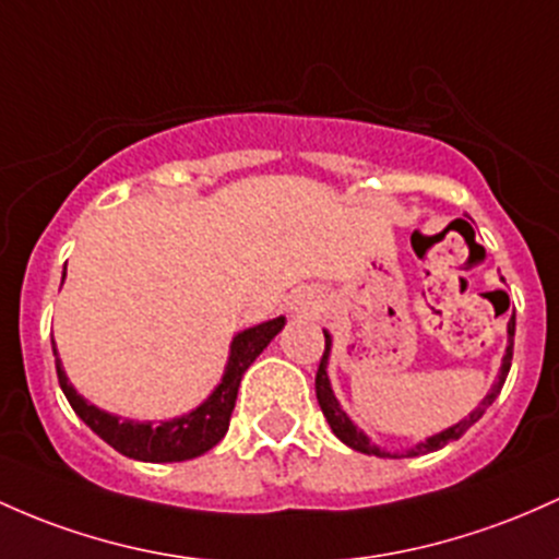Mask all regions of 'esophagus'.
I'll use <instances>...</instances> for the list:
<instances>
[{"label": "esophagus", "mask_w": 559, "mask_h": 559, "mask_svg": "<svg viewBox=\"0 0 559 559\" xmlns=\"http://www.w3.org/2000/svg\"><path fill=\"white\" fill-rule=\"evenodd\" d=\"M310 308H312V297H305V294H302V297L294 299V310H297V312H305Z\"/></svg>", "instance_id": "obj_1"}]
</instances>
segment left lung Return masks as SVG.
Wrapping results in <instances>:
<instances>
[{
	"label": "left lung",
	"mask_w": 559,
	"mask_h": 559,
	"mask_svg": "<svg viewBox=\"0 0 559 559\" xmlns=\"http://www.w3.org/2000/svg\"><path fill=\"white\" fill-rule=\"evenodd\" d=\"M323 336H326V349H323V358H321V366H318V373H316V395H318V406H321L323 416H326L331 432L336 435V438L342 440V443L349 445L353 451H360V453H371V456H421V453H429V451H438L443 449L445 443H451V440H459L462 438L467 429L475 425L477 419H480L483 414H486V408L490 406V403L496 401V395H499L501 388H504V379L509 373V366H512V347H514V316L509 318L507 323V353H504V360H501V373H499V382L490 388V392L486 397H483V403L477 406L472 414L467 416L464 421H459V425H453L449 429H443V432L432 435V438H427L425 443L414 445V449H408L406 453H390V451H382L379 445H373L369 438H366L364 432H360L358 427L349 421V416L342 411L340 401L334 397V390H331V382H329V373H326V364H329V349H331V334L329 331H323Z\"/></svg>",
	"instance_id": "obj_1"
}]
</instances>
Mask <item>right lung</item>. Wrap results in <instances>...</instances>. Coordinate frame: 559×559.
Instances as JSON below:
<instances>
[{"mask_svg": "<svg viewBox=\"0 0 559 559\" xmlns=\"http://www.w3.org/2000/svg\"><path fill=\"white\" fill-rule=\"evenodd\" d=\"M284 323L286 318L278 316L273 318V321H265L260 323V326H251L233 336L230 358L228 366H225L223 382L214 388L212 395L206 397L199 408L190 411V414L162 421V425L156 427H153V421L121 419V416H114L108 414V411L92 406V403L84 401V397L73 390L60 358H55V369H58L60 390L69 397L71 408L76 411L79 419H82L92 432L100 435V438L106 440L110 449H116L130 459H138V462H186V459H195L201 456V453L214 449V445L225 438L230 425V414L233 408H236L238 384H241L243 371L254 364L257 355L270 345V340L284 329ZM52 353L58 355L55 342Z\"/></svg>", "mask_w": 559, "mask_h": 559, "instance_id": "add662e5", "label": "right lung"}]
</instances>
